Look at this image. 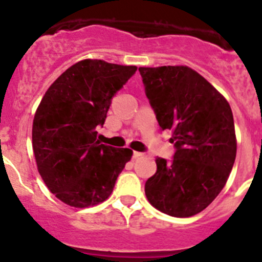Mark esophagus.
<instances>
[{
	"instance_id": "1",
	"label": "esophagus",
	"mask_w": 262,
	"mask_h": 262,
	"mask_svg": "<svg viewBox=\"0 0 262 262\" xmlns=\"http://www.w3.org/2000/svg\"><path fill=\"white\" fill-rule=\"evenodd\" d=\"M142 156H143V153L142 152H137V150H134L133 152V158H139L142 157Z\"/></svg>"
}]
</instances>
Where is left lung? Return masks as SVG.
<instances>
[{
  "mask_svg": "<svg viewBox=\"0 0 262 262\" xmlns=\"http://www.w3.org/2000/svg\"><path fill=\"white\" fill-rule=\"evenodd\" d=\"M139 73L158 125L172 132L175 146L172 160H156L157 171L146 181V196L171 216L195 215L218 196L236 160L231 106L185 66L141 67Z\"/></svg>",
  "mask_w": 262,
  "mask_h": 262,
  "instance_id": "8db88e82",
  "label": "left lung"
}]
</instances>
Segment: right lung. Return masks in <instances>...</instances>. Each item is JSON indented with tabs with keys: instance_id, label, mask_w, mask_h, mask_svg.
I'll return each instance as SVG.
<instances>
[{
	"instance_id": "1",
	"label": "right lung",
	"mask_w": 262,
	"mask_h": 262,
	"mask_svg": "<svg viewBox=\"0 0 262 262\" xmlns=\"http://www.w3.org/2000/svg\"><path fill=\"white\" fill-rule=\"evenodd\" d=\"M136 71V66L81 60L41 99L33 123L34 156L48 189L66 204L87 208L106 200L132 158L129 148L100 143L96 128Z\"/></svg>"
}]
</instances>
